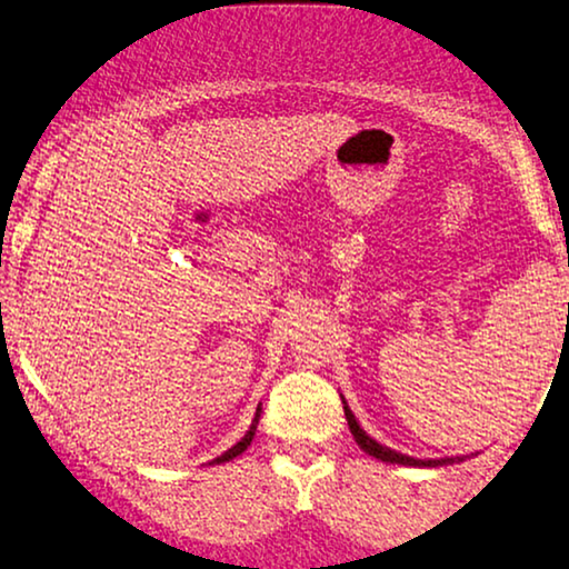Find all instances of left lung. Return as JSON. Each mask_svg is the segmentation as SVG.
Returning <instances> with one entry per match:
<instances>
[{"label": "left lung", "mask_w": 569, "mask_h": 569, "mask_svg": "<svg viewBox=\"0 0 569 569\" xmlns=\"http://www.w3.org/2000/svg\"><path fill=\"white\" fill-rule=\"evenodd\" d=\"M343 401V415H347V422H349V430L351 436H355V441L359 449L365 451V455L380 459V462H388V465H405V467H443V465H455V462H465V457H441V459H420V457H409V455H401L397 449H388V446L378 443L376 438L370 433H365V428L359 426V420L351 412L347 399L341 397Z\"/></svg>", "instance_id": "obj_1"}]
</instances>
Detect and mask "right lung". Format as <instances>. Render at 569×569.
<instances>
[{
    "instance_id": "1",
    "label": "right lung",
    "mask_w": 569,
    "mask_h": 569,
    "mask_svg": "<svg viewBox=\"0 0 569 569\" xmlns=\"http://www.w3.org/2000/svg\"><path fill=\"white\" fill-rule=\"evenodd\" d=\"M260 415H262V407H257V412H254V420H251V426H249V430L247 433H243V438L241 441H236L231 449L228 451H222L220 457H214L210 465H222V462H231L233 457H239V455H243V451L249 449V443H251V438H254V433H257V426H260Z\"/></svg>"
}]
</instances>
